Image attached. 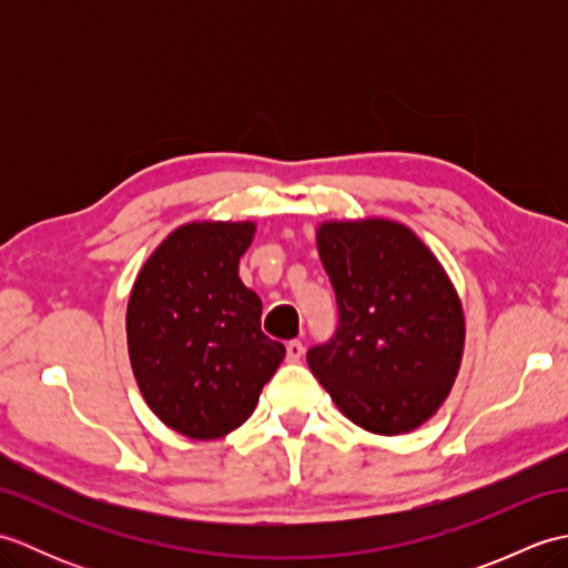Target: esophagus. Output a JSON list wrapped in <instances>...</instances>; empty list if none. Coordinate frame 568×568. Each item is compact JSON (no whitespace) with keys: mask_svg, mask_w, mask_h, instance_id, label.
Here are the masks:
<instances>
[{"mask_svg":"<svg viewBox=\"0 0 568 568\" xmlns=\"http://www.w3.org/2000/svg\"><path fill=\"white\" fill-rule=\"evenodd\" d=\"M303 354H305V346H303V342H297V339L287 342V346H285V358L291 361V364H295V361L303 358Z\"/></svg>","mask_w":568,"mask_h":568,"instance_id":"34e87169","label":"esophagus"}]
</instances>
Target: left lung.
<instances>
[{
  "label": "left lung",
  "instance_id": "obj_1",
  "mask_svg": "<svg viewBox=\"0 0 568 568\" xmlns=\"http://www.w3.org/2000/svg\"><path fill=\"white\" fill-rule=\"evenodd\" d=\"M336 295V329L312 346L315 378L358 427L405 434L449 395L464 312L432 251L407 226L329 222L317 234Z\"/></svg>",
  "mask_w": 568,
  "mask_h": 568
}]
</instances>
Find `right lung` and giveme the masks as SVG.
<instances>
[{"label":"right lung","instance_id":"right-lung-1","mask_svg":"<svg viewBox=\"0 0 568 568\" xmlns=\"http://www.w3.org/2000/svg\"><path fill=\"white\" fill-rule=\"evenodd\" d=\"M248 222L185 224L143 265L126 310L129 358L149 407L190 439L244 425L285 356L239 277Z\"/></svg>","mask_w":568,"mask_h":568}]
</instances>
